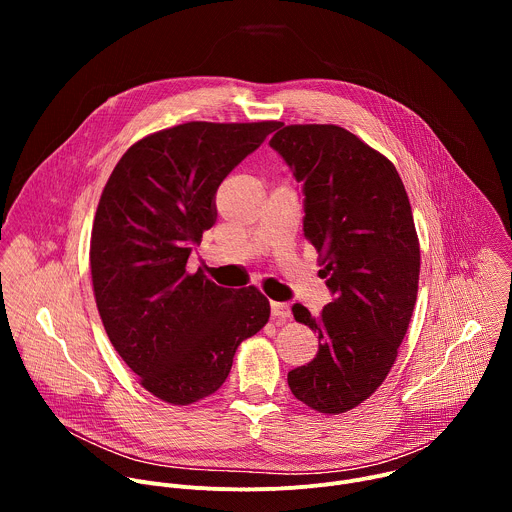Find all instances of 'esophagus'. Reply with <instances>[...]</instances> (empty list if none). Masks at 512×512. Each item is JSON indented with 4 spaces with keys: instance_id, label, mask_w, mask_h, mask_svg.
Segmentation results:
<instances>
[{
    "instance_id": "obj_1",
    "label": "esophagus",
    "mask_w": 512,
    "mask_h": 512,
    "mask_svg": "<svg viewBox=\"0 0 512 512\" xmlns=\"http://www.w3.org/2000/svg\"><path fill=\"white\" fill-rule=\"evenodd\" d=\"M271 314H273L275 318H289V316H291L289 304H283V302H271Z\"/></svg>"
}]
</instances>
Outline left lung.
Masks as SVG:
<instances>
[{
  "mask_svg": "<svg viewBox=\"0 0 512 512\" xmlns=\"http://www.w3.org/2000/svg\"><path fill=\"white\" fill-rule=\"evenodd\" d=\"M269 145L302 186L304 235L324 255L320 273L332 294L320 316L291 308L318 332L320 348L287 373V385L320 413H344L381 387L413 314L411 204L395 166L338 125H283Z\"/></svg>",
  "mask_w": 512,
  "mask_h": 512,
  "instance_id": "1",
  "label": "left lung"
}]
</instances>
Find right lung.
<instances>
[{
  "label": "right lung",
  "mask_w": 512,
  "mask_h": 512,
  "mask_svg": "<svg viewBox=\"0 0 512 512\" xmlns=\"http://www.w3.org/2000/svg\"><path fill=\"white\" fill-rule=\"evenodd\" d=\"M279 127L190 121L133 143L101 194L91 275L107 336L162 401L188 405L227 381L239 344L269 320L257 287L186 271L216 223L221 182Z\"/></svg>",
  "instance_id": "add662e5"
}]
</instances>
